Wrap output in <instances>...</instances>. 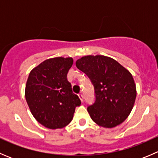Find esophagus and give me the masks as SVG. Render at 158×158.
<instances>
[{"label": "esophagus", "instance_id": "esophagus-1", "mask_svg": "<svg viewBox=\"0 0 158 158\" xmlns=\"http://www.w3.org/2000/svg\"><path fill=\"white\" fill-rule=\"evenodd\" d=\"M79 98H80L81 102H83V95H82V94L79 93Z\"/></svg>", "mask_w": 158, "mask_h": 158}]
</instances>
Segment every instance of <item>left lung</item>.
<instances>
[{"instance_id":"1","label":"left lung","mask_w":158,"mask_h":158,"mask_svg":"<svg viewBox=\"0 0 158 158\" xmlns=\"http://www.w3.org/2000/svg\"><path fill=\"white\" fill-rule=\"evenodd\" d=\"M76 65L94 85L95 102L87 108L92 121L106 128L122 124L133 109L137 95L130 72L114 59L102 55L85 56Z\"/></svg>"}]
</instances>
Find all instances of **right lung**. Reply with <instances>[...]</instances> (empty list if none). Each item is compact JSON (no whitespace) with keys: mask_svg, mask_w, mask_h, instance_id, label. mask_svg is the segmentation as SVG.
Here are the masks:
<instances>
[{"mask_svg":"<svg viewBox=\"0 0 158 158\" xmlns=\"http://www.w3.org/2000/svg\"><path fill=\"white\" fill-rule=\"evenodd\" d=\"M73 63L71 57L48 59L32 69L28 76L27 102L33 117L46 128L57 129L69 125L75 109L81 105L67 80Z\"/></svg>","mask_w":158,"mask_h":158,"instance_id":"right-lung-1","label":"right lung"}]
</instances>
